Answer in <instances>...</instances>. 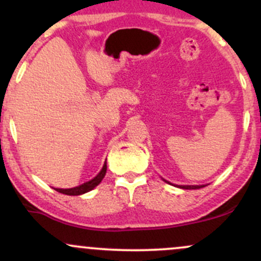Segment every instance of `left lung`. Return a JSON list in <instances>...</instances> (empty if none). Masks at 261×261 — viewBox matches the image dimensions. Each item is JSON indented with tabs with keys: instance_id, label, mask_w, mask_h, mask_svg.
Instances as JSON below:
<instances>
[{
	"instance_id": "1",
	"label": "left lung",
	"mask_w": 261,
	"mask_h": 261,
	"mask_svg": "<svg viewBox=\"0 0 261 261\" xmlns=\"http://www.w3.org/2000/svg\"><path fill=\"white\" fill-rule=\"evenodd\" d=\"M202 187H205V185H179V188L181 189H201Z\"/></svg>"
}]
</instances>
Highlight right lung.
<instances>
[{
  "mask_svg": "<svg viewBox=\"0 0 261 261\" xmlns=\"http://www.w3.org/2000/svg\"><path fill=\"white\" fill-rule=\"evenodd\" d=\"M106 173H107V162L104 163L103 168H101L100 173L95 176L94 179H92V180L85 182V184L80 185V187H76V188H71V189H55L56 191H59V193L61 194H65V195H81V194H85V193H88V191H91L92 189H94L97 187L99 182L103 180V178L106 176Z\"/></svg>",
  "mask_w": 261,
  "mask_h": 261,
  "instance_id": "1",
  "label": "right lung"
}]
</instances>
